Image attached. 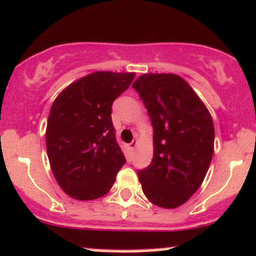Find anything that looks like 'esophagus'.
I'll use <instances>...</instances> for the list:
<instances>
[{"label":"esophagus","mask_w":256,"mask_h":256,"mask_svg":"<svg viewBox=\"0 0 256 256\" xmlns=\"http://www.w3.org/2000/svg\"><path fill=\"white\" fill-rule=\"evenodd\" d=\"M138 146V142H132L130 144H129V148H130L132 151L136 150V148Z\"/></svg>","instance_id":"1"}]
</instances>
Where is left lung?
Here are the masks:
<instances>
[{"mask_svg":"<svg viewBox=\"0 0 256 256\" xmlns=\"http://www.w3.org/2000/svg\"><path fill=\"white\" fill-rule=\"evenodd\" d=\"M133 88L154 127L152 162L138 172L142 192L152 204L178 208L200 188L210 166L213 118L196 92L178 74H144Z\"/></svg>","mask_w":256,"mask_h":256,"instance_id":"8db88e82","label":"left lung"}]
</instances>
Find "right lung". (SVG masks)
<instances>
[{
	"label": "right lung",
	"mask_w": 256,
	"mask_h": 256,
	"mask_svg": "<svg viewBox=\"0 0 256 256\" xmlns=\"http://www.w3.org/2000/svg\"><path fill=\"white\" fill-rule=\"evenodd\" d=\"M134 76L96 71L68 84L52 105L46 129L48 160L56 182L74 200L105 196L124 164L111 108Z\"/></svg>",
	"instance_id": "obj_1"
}]
</instances>
